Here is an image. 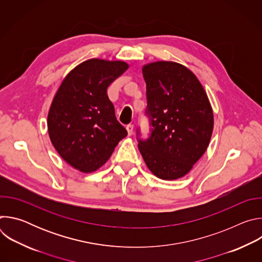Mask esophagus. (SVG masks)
Returning <instances> with one entry per match:
<instances>
[{"mask_svg":"<svg viewBox=\"0 0 262 262\" xmlns=\"http://www.w3.org/2000/svg\"><path fill=\"white\" fill-rule=\"evenodd\" d=\"M126 130H127L128 136H132L133 133H134V125L133 124H127L126 125Z\"/></svg>","mask_w":262,"mask_h":262,"instance_id":"34e87169","label":"esophagus"}]
</instances>
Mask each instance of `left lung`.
<instances>
[{"label":"left lung","instance_id":"1","mask_svg":"<svg viewBox=\"0 0 262 262\" xmlns=\"http://www.w3.org/2000/svg\"><path fill=\"white\" fill-rule=\"evenodd\" d=\"M151 134L139 139V150L157 177L178 179L204 155L213 113L207 94L195 74L179 63L158 61L143 66ZM140 132L138 130V135Z\"/></svg>","mask_w":262,"mask_h":262}]
</instances>
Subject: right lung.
Returning <instances> with one entry per match:
<instances>
[{"label":"right lung","mask_w":262,"mask_h":262,"mask_svg":"<svg viewBox=\"0 0 262 262\" xmlns=\"http://www.w3.org/2000/svg\"><path fill=\"white\" fill-rule=\"evenodd\" d=\"M127 68L123 61L90 59L62 81L49 111L48 129L57 152L74 169L96 171L127 136L106 94Z\"/></svg>","instance_id":"add662e5"}]
</instances>
